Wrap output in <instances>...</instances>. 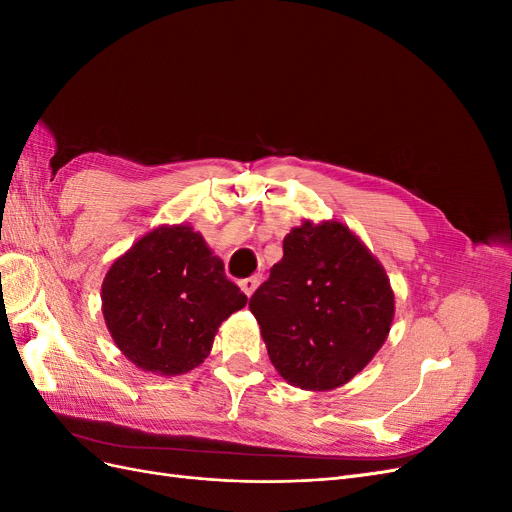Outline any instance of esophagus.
<instances>
[{
  "label": "esophagus",
  "instance_id": "1",
  "mask_svg": "<svg viewBox=\"0 0 512 512\" xmlns=\"http://www.w3.org/2000/svg\"><path fill=\"white\" fill-rule=\"evenodd\" d=\"M258 284H260V277L258 275H252V277H245V280H241L239 282V286H241V290L247 294V297H252L254 294V290L258 288Z\"/></svg>",
  "mask_w": 512,
  "mask_h": 512
}]
</instances>
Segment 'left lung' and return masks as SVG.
I'll return each instance as SVG.
<instances>
[{
  "instance_id": "8db88e82",
  "label": "left lung",
  "mask_w": 512,
  "mask_h": 512,
  "mask_svg": "<svg viewBox=\"0 0 512 512\" xmlns=\"http://www.w3.org/2000/svg\"><path fill=\"white\" fill-rule=\"evenodd\" d=\"M269 359L307 391L346 384L391 331L395 297L380 262L339 222H305L284 239V258L252 294Z\"/></svg>"
}]
</instances>
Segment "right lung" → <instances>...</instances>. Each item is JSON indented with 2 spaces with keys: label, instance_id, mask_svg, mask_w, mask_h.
Instances as JSON below:
<instances>
[{
  "label": "right lung",
  "instance_id": "obj_1",
  "mask_svg": "<svg viewBox=\"0 0 512 512\" xmlns=\"http://www.w3.org/2000/svg\"><path fill=\"white\" fill-rule=\"evenodd\" d=\"M247 303L205 239L162 226L113 262L102 312L115 344L143 371L177 376L207 359L220 324Z\"/></svg>",
  "mask_w": 512,
  "mask_h": 512
}]
</instances>
